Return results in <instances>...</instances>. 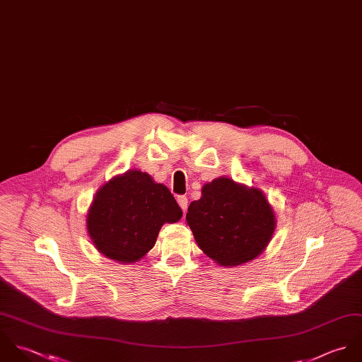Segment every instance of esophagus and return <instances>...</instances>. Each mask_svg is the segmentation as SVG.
<instances>
[{"instance_id": "obj_1", "label": "esophagus", "mask_w": 362, "mask_h": 362, "mask_svg": "<svg viewBox=\"0 0 362 362\" xmlns=\"http://www.w3.org/2000/svg\"><path fill=\"white\" fill-rule=\"evenodd\" d=\"M187 203H189V202H187V197H186V196H179V197H177V204L180 206V209H182L183 211L187 210Z\"/></svg>"}]
</instances>
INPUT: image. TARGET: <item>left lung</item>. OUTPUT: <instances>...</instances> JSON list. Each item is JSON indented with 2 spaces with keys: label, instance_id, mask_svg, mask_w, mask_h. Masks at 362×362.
Segmentation results:
<instances>
[{
  "label": "left lung",
  "instance_id": "obj_1",
  "mask_svg": "<svg viewBox=\"0 0 362 362\" xmlns=\"http://www.w3.org/2000/svg\"><path fill=\"white\" fill-rule=\"evenodd\" d=\"M186 221L200 249L221 266H238L259 256L276 228L264 194L228 177L204 185L202 199L190 203Z\"/></svg>",
  "mask_w": 362,
  "mask_h": 362
}]
</instances>
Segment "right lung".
Instances as JSON below:
<instances>
[{"instance_id":"obj_1","label":"right lung","mask_w":362,"mask_h":362,"mask_svg":"<svg viewBox=\"0 0 362 362\" xmlns=\"http://www.w3.org/2000/svg\"><path fill=\"white\" fill-rule=\"evenodd\" d=\"M182 214L168 187L148 173L130 170L98 190L86 228L102 255L133 263L153 247L160 226L179 221Z\"/></svg>"}]
</instances>
